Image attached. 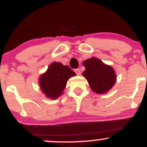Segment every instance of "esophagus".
<instances>
[{"label": "esophagus", "instance_id": "esophagus-1", "mask_svg": "<svg viewBox=\"0 0 147 147\" xmlns=\"http://www.w3.org/2000/svg\"><path fill=\"white\" fill-rule=\"evenodd\" d=\"M75 73L77 74V75H81V71H80V70H79V68L75 69Z\"/></svg>", "mask_w": 147, "mask_h": 147}]
</instances>
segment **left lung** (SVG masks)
Returning <instances> with one entry per match:
<instances>
[{
	"label": "left lung",
	"mask_w": 147,
	"mask_h": 147,
	"mask_svg": "<svg viewBox=\"0 0 147 147\" xmlns=\"http://www.w3.org/2000/svg\"><path fill=\"white\" fill-rule=\"evenodd\" d=\"M83 64L86 70L82 75L86 78L94 92L98 94L105 93L113 86L116 82V75L111 66L93 57L85 61Z\"/></svg>",
	"instance_id": "obj_1"
}]
</instances>
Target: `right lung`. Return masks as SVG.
I'll return each mask as SVG.
<instances>
[{
    "mask_svg": "<svg viewBox=\"0 0 147 147\" xmlns=\"http://www.w3.org/2000/svg\"><path fill=\"white\" fill-rule=\"evenodd\" d=\"M75 75V72L68 65L55 62L40 77L39 83L42 92L49 98L57 99L63 93L68 79Z\"/></svg>",
    "mask_w": 147,
    "mask_h": 147,
    "instance_id": "1",
    "label": "right lung"
}]
</instances>
